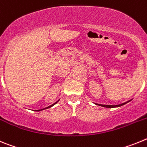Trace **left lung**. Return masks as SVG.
Listing matches in <instances>:
<instances>
[{"instance_id": "8db88e82", "label": "left lung", "mask_w": 147, "mask_h": 147, "mask_svg": "<svg viewBox=\"0 0 147 147\" xmlns=\"http://www.w3.org/2000/svg\"><path fill=\"white\" fill-rule=\"evenodd\" d=\"M125 104H127V102H125V103H123V104H121V105H99V104H96V105H100V106H102V107H107V108H113V107H120V106H122V105H125Z\"/></svg>"}]
</instances>
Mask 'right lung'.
<instances>
[{"label": "right lung", "mask_w": 147, "mask_h": 147, "mask_svg": "<svg viewBox=\"0 0 147 147\" xmlns=\"http://www.w3.org/2000/svg\"><path fill=\"white\" fill-rule=\"evenodd\" d=\"M57 102H58V101H57ZM57 102H56V103H57ZM56 103L53 104V105H51V106H49V107H45V108H44V109H42V110H45V109H47V108H50V107H52L53 105H55V104H56ZM36 110V111H40V110Z\"/></svg>", "instance_id": "1"}]
</instances>
